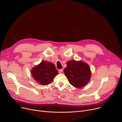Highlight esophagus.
<instances>
[{
  "label": "esophagus",
  "mask_w": 122,
  "mask_h": 122,
  "mask_svg": "<svg viewBox=\"0 0 122 122\" xmlns=\"http://www.w3.org/2000/svg\"><path fill=\"white\" fill-rule=\"evenodd\" d=\"M63 71V69H59V70H58V72H59V73H62Z\"/></svg>",
  "instance_id": "34e87169"
}]
</instances>
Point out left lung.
<instances>
[{
    "label": "left lung",
    "mask_w": 122,
    "mask_h": 122,
    "mask_svg": "<svg viewBox=\"0 0 122 122\" xmlns=\"http://www.w3.org/2000/svg\"><path fill=\"white\" fill-rule=\"evenodd\" d=\"M64 72L69 82L76 88L85 85L89 82L91 75L90 66L81 61H67Z\"/></svg>",
    "instance_id": "obj_1"
}]
</instances>
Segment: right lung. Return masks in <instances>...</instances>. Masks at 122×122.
Here are the masks:
<instances>
[{
    "label": "right lung",
    "mask_w": 122,
    "mask_h": 122,
    "mask_svg": "<svg viewBox=\"0 0 122 122\" xmlns=\"http://www.w3.org/2000/svg\"><path fill=\"white\" fill-rule=\"evenodd\" d=\"M58 73L55 65L46 61H42L31 70V74L34 79L43 85L51 83Z\"/></svg>",
    "instance_id": "obj_1"
}]
</instances>
